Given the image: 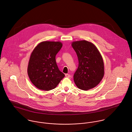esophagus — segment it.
<instances>
[{"label":"esophagus","instance_id":"34e87169","mask_svg":"<svg viewBox=\"0 0 132 132\" xmlns=\"http://www.w3.org/2000/svg\"><path fill=\"white\" fill-rule=\"evenodd\" d=\"M65 77H67V78H70V75L69 74H66L65 75Z\"/></svg>","mask_w":132,"mask_h":132}]
</instances>
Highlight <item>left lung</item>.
Returning a JSON list of instances; mask_svg holds the SVG:
<instances>
[{"instance_id":"1","label":"left lung","mask_w":132,"mask_h":132,"mask_svg":"<svg viewBox=\"0 0 132 132\" xmlns=\"http://www.w3.org/2000/svg\"><path fill=\"white\" fill-rule=\"evenodd\" d=\"M72 46L79 61L74 75L76 86L84 90L94 88L104 75V61L101 53L94 44L85 40L73 42Z\"/></svg>"}]
</instances>
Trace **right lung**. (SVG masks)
Wrapping results in <instances>:
<instances>
[{"mask_svg": "<svg viewBox=\"0 0 132 132\" xmlns=\"http://www.w3.org/2000/svg\"><path fill=\"white\" fill-rule=\"evenodd\" d=\"M62 44L60 42L44 41L39 43L29 58L27 73L32 84L39 89L55 88L64 74L60 72L55 60Z\"/></svg>", "mask_w": 132, "mask_h": 132, "instance_id": "obj_1", "label": "right lung"}]
</instances>
